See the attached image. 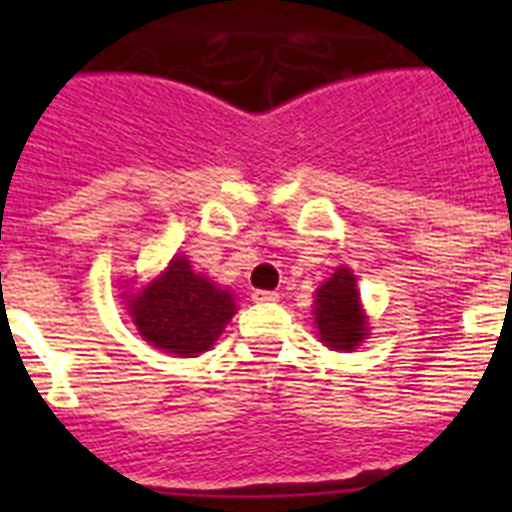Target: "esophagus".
Masks as SVG:
<instances>
[{
    "label": "esophagus",
    "instance_id": "34e87169",
    "mask_svg": "<svg viewBox=\"0 0 512 512\" xmlns=\"http://www.w3.org/2000/svg\"><path fill=\"white\" fill-rule=\"evenodd\" d=\"M251 297H253V302H277L279 300L277 292H269V289H253Z\"/></svg>",
    "mask_w": 512,
    "mask_h": 512
}]
</instances>
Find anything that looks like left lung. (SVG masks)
<instances>
[{"label":"left lung","mask_w":512,"mask_h":512,"mask_svg":"<svg viewBox=\"0 0 512 512\" xmlns=\"http://www.w3.org/2000/svg\"><path fill=\"white\" fill-rule=\"evenodd\" d=\"M315 325L320 341L336 351H351L366 336V318L359 307L354 274L338 269L315 295Z\"/></svg>","instance_id":"left-lung-1"}]
</instances>
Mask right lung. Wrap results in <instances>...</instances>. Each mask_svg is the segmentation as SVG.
I'll list each match as a JSON object with an SVG mask.
<instances>
[{
	"label": "right lung",
	"mask_w": 512,
	"mask_h": 512,
	"mask_svg": "<svg viewBox=\"0 0 512 512\" xmlns=\"http://www.w3.org/2000/svg\"><path fill=\"white\" fill-rule=\"evenodd\" d=\"M133 323L151 346L176 356H197L217 341L233 318L235 302L228 289L194 274L187 259H174L169 269L130 305Z\"/></svg>",
	"instance_id": "1"
}]
</instances>
